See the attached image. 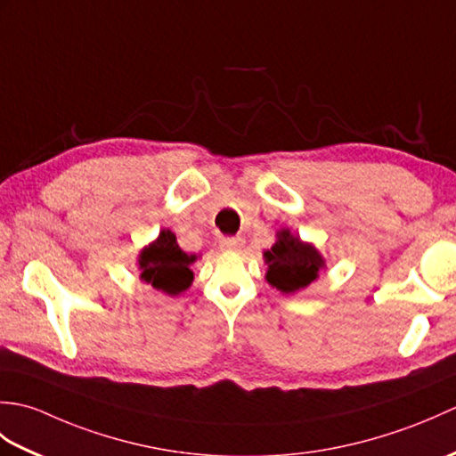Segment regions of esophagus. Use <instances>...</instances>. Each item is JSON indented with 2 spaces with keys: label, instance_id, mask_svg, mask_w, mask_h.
<instances>
[{
  "label": "esophagus",
  "instance_id": "1",
  "mask_svg": "<svg viewBox=\"0 0 456 456\" xmlns=\"http://www.w3.org/2000/svg\"><path fill=\"white\" fill-rule=\"evenodd\" d=\"M243 243L245 240L240 239V237H223L221 240H219V245H221V248L223 250H240V247H243Z\"/></svg>",
  "mask_w": 456,
  "mask_h": 456
}]
</instances>
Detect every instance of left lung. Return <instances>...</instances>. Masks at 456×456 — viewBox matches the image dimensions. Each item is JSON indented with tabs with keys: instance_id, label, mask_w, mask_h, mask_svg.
Returning <instances> with one entry per match:
<instances>
[{
	"instance_id": "obj_1",
	"label": "left lung",
	"mask_w": 456,
	"mask_h": 456,
	"mask_svg": "<svg viewBox=\"0 0 456 456\" xmlns=\"http://www.w3.org/2000/svg\"><path fill=\"white\" fill-rule=\"evenodd\" d=\"M265 260L268 265V284L282 294H296L307 288L325 268V258L319 250L288 229L278 231L276 243L265 250Z\"/></svg>"
}]
</instances>
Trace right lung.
<instances>
[{
    "label": "right lung",
    "instance_id": "right-lung-1",
    "mask_svg": "<svg viewBox=\"0 0 456 456\" xmlns=\"http://www.w3.org/2000/svg\"><path fill=\"white\" fill-rule=\"evenodd\" d=\"M196 258V255L183 253L170 229H162L159 239L141 250V280L164 294L178 296L191 286L193 273L190 266Z\"/></svg>",
    "mask_w": 456,
    "mask_h": 456
}]
</instances>
